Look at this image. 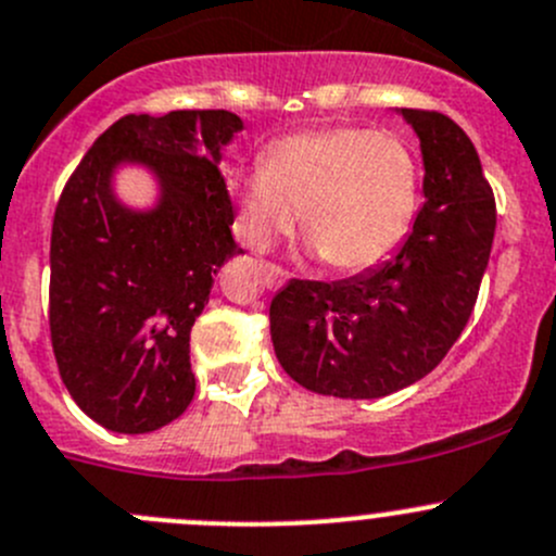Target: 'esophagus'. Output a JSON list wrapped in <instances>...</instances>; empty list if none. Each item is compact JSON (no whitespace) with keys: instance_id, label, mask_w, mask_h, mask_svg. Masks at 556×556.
Here are the masks:
<instances>
[{"instance_id":"1","label":"esophagus","mask_w":556,"mask_h":556,"mask_svg":"<svg viewBox=\"0 0 556 556\" xmlns=\"http://www.w3.org/2000/svg\"><path fill=\"white\" fill-rule=\"evenodd\" d=\"M264 278H267L269 289H278L283 281H287L289 273L281 267H275V264H264Z\"/></svg>"}]
</instances>
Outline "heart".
<instances>
[{"instance_id":"obj_1","label":"heart","mask_w":556,"mask_h":556,"mask_svg":"<svg viewBox=\"0 0 556 556\" xmlns=\"http://www.w3.org/2000/svg\"><path fill=\"white\" fill-rule=\"evenodd\" d=\"M229 195L237 235L267 251L300 226L341 273L374 267L406 237L420 204V166L401 136L325 128L269 144L262 168L235 174Z\"/></svg>"}]
</instances>
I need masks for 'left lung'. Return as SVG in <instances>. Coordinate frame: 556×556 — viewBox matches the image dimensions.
Listing matches in <instances>:
<instances>
[{
  "label": "left lung",
  "instance_id": "8db88e82",
  "mask_svg": "<svg viewBox=\"0 0 556 556\" xmlns=\"http://www.w3.org/2000/svg\"><path fill=\"white\" fill-rule=\"evenodd\" d=\"M422 152V202L404 245L343 281L292 278L269 303L283 371L319 395L382 399L431 374L472 316L494 242V193L469 136L401 109Z\"/></svg>",
  "mask_w": 556,
  "mask_h": 556
}]
</instances>
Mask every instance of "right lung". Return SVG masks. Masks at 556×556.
I'll use <instances>...</instances> for the list:
<instances>
[{"label":"right lung","instance_id":"obj_1","mask_svg":"<svg viewBox=\"0 0 556 556\" xmlns=\"http://www.w3.org/2000/svg\"><path fill=\"white\" fill-rule=\"evenodd\" d=\"M242 130L224 109L128 114L98 136L67 179L51 229L49 325L60 377L116 433H147L193 401L190 327L213 275L242 253L220 152ZM123 162L150 167L159 204L113 195Z\"/></svg>","mask_w":556,"mask_h":556}]
</instances>
